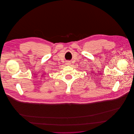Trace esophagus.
Here are the masks:
<instances>
[{
  "mask_svg": "<svg viewBox=\"0 0 134 134\" xmlns=\"http://www.w3.org/2000/svg\"><path fill=\"white\" fill-rule=\"evenodd\" d=\"M70 64H71V63H70V61H66V65H70Z\"/></svg>",
  "mask_w": 134,
  "mask_h": 134,
  "instance_id": "esophagus-1",
  "label": "esophagus"
}]
</instances>
